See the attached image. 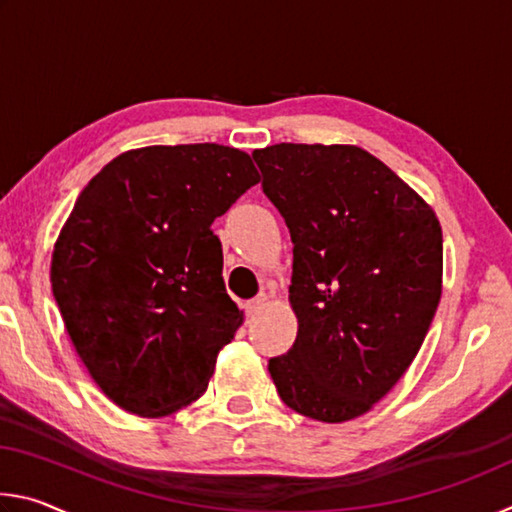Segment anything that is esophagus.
Wrapping results in <instances>:
<instances>
[{
	"label": "esophagus",
	"mask_w": 512,
	"mask_h": 512,
	"mask_svg": "<svg viewBox=\"0 0 512 512\" xmlns=\"http://www.w3.org/2000/svg\"><path fill=\"white\" fill-rule=\"evenodd\" d=\"M264 305H266V296L262 293V296H257V298L246 302V314L253 316V314H257V311H262Z\"/></svg>",
	"instance_id": "34e87169"
}]
</instances>
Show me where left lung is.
<instances>
[{
    "label": "left lung",
    "mask_w": 512,
    "mask_h": 512,
    "mask_svg": "<svg viewBox=\"0 0 512 512\" xmlns=\"http://www.w3.org/2000/svg\"><path fill=\"white\" fill-rule=\"evenodd\" d=\"M293 241L298 336L268 361L282 402L320 422L368 413L411 366L443 293V230L424 198L352 144L253 153Z\"/></svg>",
    "instance_id": "obj_1"
}]
</instances>
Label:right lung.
Listing matches in <instances>:
<instances>
[{
  "label": "right lung",
  "instance_id": "obj_1",
  "mask_svg": "<svg viewBox=\"0 0 512 512\" xmlns=\"http://www.w3.org/2000/svg\"><path fill=\"white\" fill-rule=\"evenodd\" d=\"M257 183L250 155L232 146H144L76 198L51 291L76 354L119 409L162 418L205 393L244 323L212 223Z\"/></svg>",
  "mask_w": 512,
  "mask_h": 512
}]
</instances>
